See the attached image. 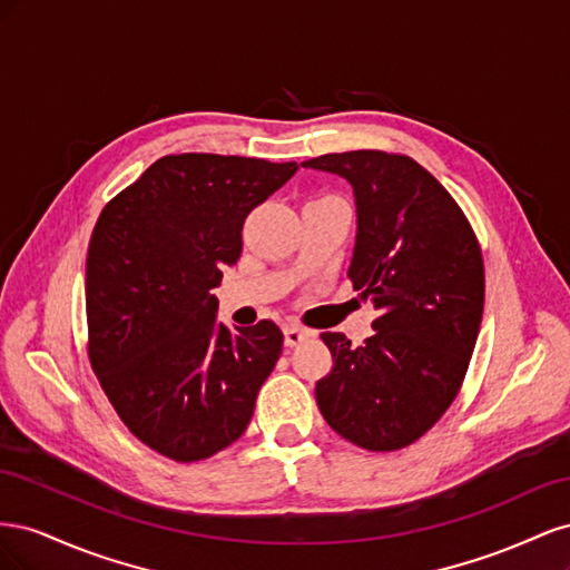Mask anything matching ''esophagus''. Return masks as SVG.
Returning a JSON list of instances; mask_svg holds the SVG:
<instances>
[{
	"mask_svg": "<svg viewBox=\"0 0 570 570\" xmlns=\"http://www.w3.org/2000/svg\"><path fill=\"white\" fill-rule=\"evenodd\" d=\"M283 333H285V344H287V347H297L299 342H304L308 337V333L302 331V327H297V325H287Z\"/></svg>",
	"mask_w": 570,
	"mask_h": 570,
	"instance_id": "obj_1",
	"label": "esophagus"
}]
</instances>
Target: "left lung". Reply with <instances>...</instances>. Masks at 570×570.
Masks as SVG:
<instances>
[{"instance_id": "8db88e82", "label": "left lung", "mask_w": 570, "mask_h": 570, "mask_svg": "<svg viewBox=\"0 0 570 570\" xmlns=\"http://www.w3.org/2000/svg\"><path fill=\"white\" fill-rule=\"evenodd\" d=\"M302 166L354 187L347 275L377 312L358 347L342 333L321 335L333 371L316 383L318 409L361 450H402L442 419L469 371L485 304L478 237L454 197L404 154L356 149Z\"/></svg>"}]
</instances>
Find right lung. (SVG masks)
<instances>
[{"label": "right lung", "mask_w": 570, "mask_h": 570, "mask_svg": "<svg viewBox=\"0 0 570 570\" xmlns=\"http://www.w3.org/2000/svg\"><path fill=\"white\" fill-rule=\"evenodd\" d=\"M297 164L168 154L101 209L85 264L88 356L118 419L149 450L189 463L245 433L283 352L273 321H216L223 266L245 218Z\"/></svg>", "instance_id": "1"}]
</instances>
